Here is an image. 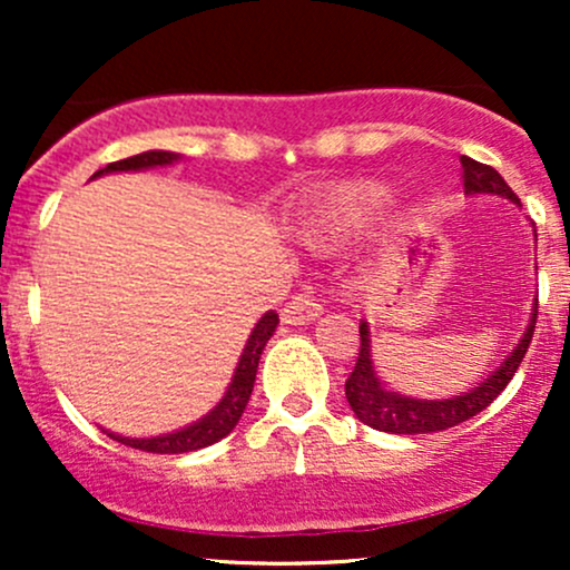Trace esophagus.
<instances>
[{
    "instance_id": "1",
    "label": "esophagus",
    "mask_w": 570,
    "mask_h": 570,
    "mask_svg": "<svg viewBox=\"0 0 570 570\" xmlns=\"http://www.w3.org/2000/svg\"><path fill=\"white\" fill-rule=\"evenodd\" d=\"M322 313H324L322 303H316L311 294H297V297H292L289 303L281 307V322L286 326H303V324L316 322Z\"/></svg>"
}]
</instances>
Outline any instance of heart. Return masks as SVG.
<instances>
[{
  "label": "heart",
  "mask_w": 570,
  "mask_h": 570,
  "mask_svg": "<svg viewBox=\"0 0 570 570\" xmlns=\"http://www.w3.org/2000/svg\"><path fill=\"white\" fill-rule=\"evenodd\" d=\"M391 203V193L375 181H356V185L340 187L335 195L313 206L305 217V235L311 240L337 238L340 233H348L353 227H362L377 212H383Z\"/></svg>",
  "instance_id": "1"
}]
</instances>
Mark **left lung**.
<instances>
[{"mask_svg": "<svg viewBox=\"0 0 570 570\" xmlns=\"http://www.w3.org/2000/svg\"><path fill=\"white\" fill-rule=\"evenodd\" d=\"M463 166V187H466L469 198H503L514 206H520V198L512 193V187L503 181V176L495 168L482 166L472 158H461ZM535 235V227H533ZM535 330V299L531 307V318H528L525 332L517 340L512 351L503 356V362L482 377L474 389L461 391V394L448 399H417L391 391L389 383L383 381L381 372L375 367V356H372V332L370 322L358 324V335H362V348H358L356 367L345 381V399H348L351 410L356 417L367 426L385 431V434H431V431L453 429L458 423L469 421L476 412H482L493 399L507 389L509 381L514 377L517 367L525 358L528 345H531Z\"/></svg>", "mask_w": 570, "mask_h": 570, "instance_id": "8db88e82", "label": "left lung"}]
</instances>
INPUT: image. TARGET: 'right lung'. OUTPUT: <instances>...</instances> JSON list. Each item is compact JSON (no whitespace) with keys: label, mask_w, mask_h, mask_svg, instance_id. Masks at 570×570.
Wrapping results in <instances>:
<instances>
[{"label":"right lung","mask_w":570,"mask_h":570,"mask_svg":"<svg viewBox=\"0 0 570 570\" xmlns=\"http://www.w3.org/2000/svg\"><path fill=\"white\" fill-rule=\"evenodd\" d=\"M181 155L179 153H168V149H149V153L134 155V158L109 163L107 168L96 171L90 179H98V176L107 174H126V171H149V168H166L179 163ZM278 326V313L267 311L263 313L257 324H254L252 335H248L244 351H240L238 364H235V372L227 383V391L222 394V399L214 404L206 415L193 421L185 429L168 431V434H158V436H122L115 434V431H107V436H112L120 444H128L134 450H147V453H160V455H174V453H193V450H203L208 444L225 440L230 431L238 426L240 415H244L248 396L254 391V381H257V367H259V356H263L267 340L273 337Z\"/></svg>","instance_id":"right-lung-1"}]
</instances>
